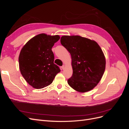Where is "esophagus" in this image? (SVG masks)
Listing matches in <instances>:
<instances>
[{
    "label": "esophagus",
    "mask_w": 129,
    "mask_h": 129,
    "mask_svg": "<svg viewBox=\"0 0 129 129\" xmlns=\"http://www.w3.org/2000/svg\"><path fill=\"white\" fill-rule=\"evenodd\" d=\"M64 68H65V66H64V65H63V66H62V67H61V68H62V69H63V70L64 69Z\"/></svg>",
    "instance_id": "obj_1"
}]
</instances>
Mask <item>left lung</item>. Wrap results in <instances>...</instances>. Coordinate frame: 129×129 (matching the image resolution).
Masks as SVG:
<instances>
[{
  "instance_id": "left-lung-1",
  "label": "left lung",
  "mask_w": 129,
  "mask_h": 129,
  "mask_svg": "<svg viewBox=\"0 0 129 129\" xmlns=\"http://www.w3.org/2000/svg\"><path fill=\"white\" fill-rule=\"evenodd\" d=\"M61 44L72 57L73 75L68 83L80 92L91 90L99 83L105 68V56L97 43L79 36H64Z\"/></svg>"
}]
</instances>
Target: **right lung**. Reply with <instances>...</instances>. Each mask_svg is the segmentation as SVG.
<instances>
[{"mask_svg": "<svg viewBox=\"0 0 129 129\" xmlns=\"http://www.w3.org/2000/svg\"><path fill=\"white\" fill-rule=\"evenodd\" d=\"M60 37L38 34L30 39L21 49L19 56L21 75L31 86L41 89L52 83L60 68L54 63L52 48Z\"/></svg>", "mask_w": 129, "mask_h": 129, "instance_id": "obj_1", "label": "right lung"}]
</instances>
